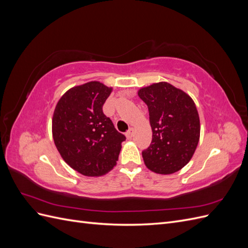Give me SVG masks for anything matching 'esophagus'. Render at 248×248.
<instances>
[{
  "instance_id": "esophagus-1",
  "label": "esophagus",
  "mask_w": 248,
  "mask_h": 248,
  "mask_svg": "<svg viewBox=\"0 0 248 248\" xmlns=\"http://www.w3.org/2000/svg\"><path fill=\"white\" fill-rule=\"evenodd\" d=\"M132 137H133V129L130 128L128 131L126 132V138L128 139V140H130V139H132Z\"/></svg>"
}]
</instances>
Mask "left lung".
Returning a JSON list of instances; mask_svg holds the SVG:
<instances>
[{
	"instance_id": "8db88e82",
	"label": "left lung",
	"mask_w": 248,
	"mask_h": 248,
	"mask_svg": "<svg viewBox=\"0 0 248 248\" xmlns=\"http://www.w3.org/2000/svg\"><path fill=\"white\" fill-rule=\"evenodd\" d=\"M149 109L152 141L141 152L146 167L170 175L189 162L200 140V118L189 95L161 81L139 90Z\"/></svg>"
}]
</instances>
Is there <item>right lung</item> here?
Returning a JSON list of instances; mask_svg holds the SVG:
<instances>
[{
    "label": "right lung",
    "mask_w": 248,
    "mask_h": 248,
    "mask_svg": "<svg viewBox=\"0 0 248 248\" xmlns=\"http://www.w3.org/2000/svg\"><path fill=\"white\" fill-rule=\"evenodd\" d=\"M112 91L99 81L73 87L58 101L52 138L65 162L79 174L98 177L117 164L125 136L102 107Z\"/></svg>",
    "instance_id": "right-lung-1"
}]
</instances>
